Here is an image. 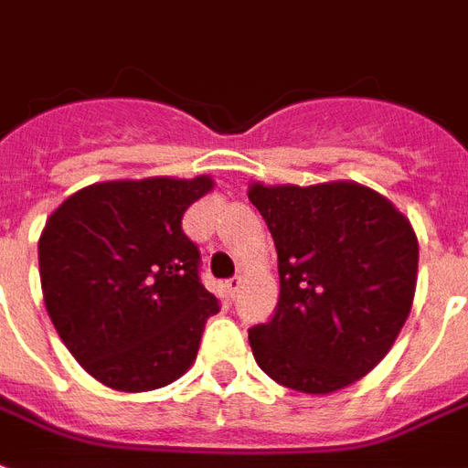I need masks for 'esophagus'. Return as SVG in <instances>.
Masks as SVG:
<instances>
[{
    "label": "esophagus",
    "mask_w": 468,
    "mask_h": 468,
    "mask_svg": "<svg viewBox=\"0 0 468 468\" xmlns=\"http://www.w3.org/2000/svg\"><path fill=\"white\" fill-rule=\"evenodd\" d=\"M240 277H233V280H228L226 284H223V287H226V292H228V297L230 299H235V294H238V292H240Z\"/></svg>",
    "instance_id": "34e87169"
}]
</instances>
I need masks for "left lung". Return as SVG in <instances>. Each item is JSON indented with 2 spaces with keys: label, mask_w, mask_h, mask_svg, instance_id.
I'll list each match as a JSON object with an SVG mask.
<instances>
[{
  "label": "left lung",
  "mask_w": 468,
  "mask_h": 468,
  "mask_svg": "<svg viewBox=\"0 0 468 468\" xmlns=\"http://www.w3.org/2000/svg\"><path fill=\"white\" fill-rule=\"evenodd\" d=\"M248 198L280 260V304L270 324L250 329L252 356L292 390H344L383 361L408 321L420 260L415 228L358 181H252Z\"/></svg>",
  "instance_id": "obj_1"
}]
</instances>
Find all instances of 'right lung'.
Segmentation results:
<instances>
[{
    "instance_id": "obj_1",
    "label": "right lung",
    "mask_w": 468,
    "mask_h": 468,
    "mask_svg": "<svg viewBox=\"0 0 468 468\" xmlns=\"http://www.w3.org/2000/svg\"><path fill=\"white\" fill-rule=\"evenodd\" d=\"M213 186L206 174L102 181L68 196L46 220V312L98 383L147 392L194 366L218 302L198 280L201 255L181 218Z\"/></svg>"
}]
</instances>
